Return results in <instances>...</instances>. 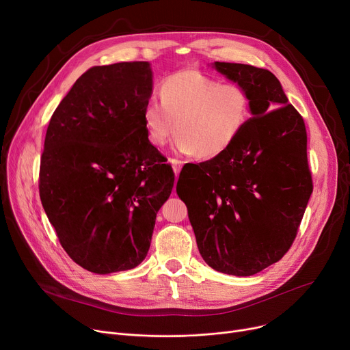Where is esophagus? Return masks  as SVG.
Returning a JSON list of instances; mask_svg holds the SVG:
<instances>
[{
	"label": "esophagus",
	"instance_id": "obj_1",
	"mask_svg": "<svg viewBox=\"0 0 350 350\" xmlns=\"http://www.w3.org/2000/svg\"><path fill=\"white\" fill-rule=\"evenodd\" d=\"M169 161H170L172 167H173V170H174V174L178 176V173H180V170H181V167H183V161H181V160H177V159H170Z\"/></svg>",
	"mask_w": 350,
	"mask_h": 350
}]
</instances>
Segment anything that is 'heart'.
Segmentation results:
<instances>
[{
    "mask_svg": "<svg viewBox=\"0 0 350 350\" xmlns=\"http://www.w3.org/2000/svg\"><path fill=\"white\" fill-rule=\"evenodd\" d=\"M160 99L147 102L143 124L153 146L177 135L176 149L210 160L226 153L250 119L244 88L219 83L197 69H181L160 83Z\"/></svg>",
    "mask_w": 350,
    "mask_h": 350,
    "instance_id": "1",
    "label": "heart"
}]
</instances>
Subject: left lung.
<instances>
[{
  "mask_svg": "<svg viewBox=\"0 0 350 350\" xmlns=\"http://www.w3.org/2000/svg\"><path fill=\"white\" fill-rule=\"evenodd\" d=\"M213 68L245 89L251 118L226 153L186 164L176 191L203 260L218 272L250 277L278 262L297 237L314 189L306 129L268 69Z\"/></svg>",
  "mask_w": 350,
  "mask_h": 350,
  "instance_id": "1",
  "label": "left lung"
}]
</instances>
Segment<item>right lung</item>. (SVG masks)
Returning <instances> with one entry per match:
<instances>
[{
	"mask_svg": "<svg viewBox=\"0 0 350 350\" xmlns=\"http://www.w3.org/2000/svg\"><path fill=\"white\" fill-rule=\"evenodd\" d=\"M152 92L149 62L94 66L51 118L40 197L66 254L90 272L137 267L172 194V165L143 124Z\"/></svg>",
	"mask_w": 350,
	"mask_h": 350,
	"instance_id": "1",
	"label": "right lung"
}]
</instances>
